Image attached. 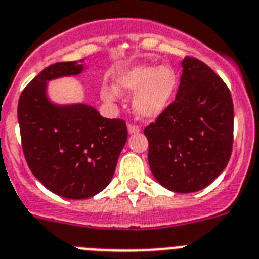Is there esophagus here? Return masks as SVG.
<instances>
[{
	"mask_svg": "<svg viewBox=\"0 0 259 259\" xmlns=\"http://www.w3.org/2000/svg\"><path fill=\"white\" fill-rule=\"evenodd\" d=\"M140 131V128L138 125H134V124H128V132L130 134H138Z\"/></svg>",
	"mask_w": 259,
	"mask_h": 259,
	"instance_id": "esophagus-1",
	"label": "esophagus"
}]
</instances>
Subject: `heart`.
Returning a JSON list of instances; mask_svg holds the SVG:
<instances>
[{
    "label": "heart",
    "instance_id": "b5f03b06",
    "mask_svg": "<svg viewBox=\"0 0 259 259\" xmlns=\"http://www.w3.org/2000/svg\"><path fill=\"white\" fill-rule=\"evenodd\" d=\"M178 77L169 65L139 64L121 72L115 86L105 85L101 89L103 101L112 103L120 94L132 97V108L140 119L152 120L166 111L176 96Z\"/></svg>",
    "mask_w": 259,
    "mask_h": 259
}]
</instances>
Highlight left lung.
I'll return each instance as SVG.
<instances>
[{
  "label": "left lung",
  "instance_id": "1",
  "mask_svg": "<svg viewBox=\"0 0 259 259\" xmlns=\"http://www.w3.org/2000/svg\"><path fill=\"white\" fill-rule=\"evenodd\" d=\"M174 102L144 130L148 161L157 182L174 193H195L222 174L233 145L231 92L208 65L181 63Z\"/></svg>",
  "mask_w": 259,
  "mask_h": 259
}]
</instances>
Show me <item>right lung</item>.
Instances as JSON below:
<instances>
[{"label":"right lung","mask_w":259,"mask_h":259,"mask_svg":"<svg viewBox=\"0 0 259 259\" xmlns=\"http://www.w3.org/2000/svg\"><path fill=\"white\" fill-rule=\"evenodd\" d=\"M83 60L56 63L22 92L18 121L27 165L51 193L66 199L92 198L107 187L128 138L125 121L101 116L85 103L59 105L48 82L78 76Z\"/></svg>","instance_id":"right-lung-1"}]
</instances>
